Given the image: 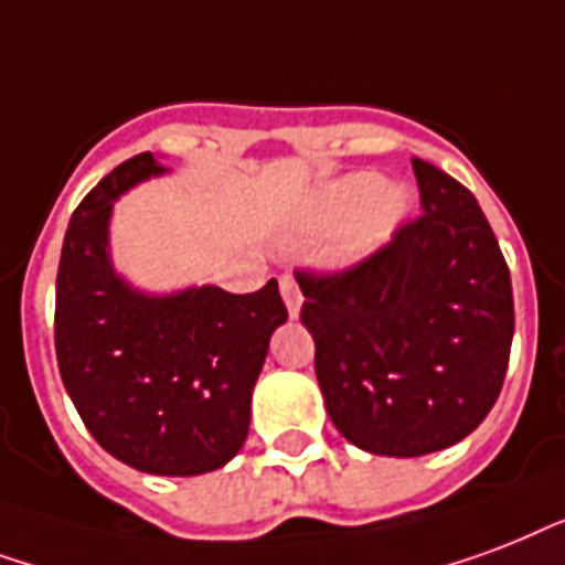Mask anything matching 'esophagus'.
<instances>
[{
	"mask_svg": "<svg viewBox=\"0 0 565 565\" xmlns=\"http://www.w3.org/2000/svg\"><path fill=\"white\" fill-rule=\"evenodd\" d=\"M279 291H282V300H286V309L291 318L300 315V303H303V297H300V288H297V279L291 274H282L279 277Z\"/></svg>",
	"mask_w": 565,
	"mask_h": 565,
	"instance_id": "esophagus-1",
	"label": "esophagus"
}]
</instances>
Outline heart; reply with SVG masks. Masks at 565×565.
<instances>
[{
	"instance_id": "obj_1",
	"label": "heart",
	"mask_w": 565,
	"mask_h": 565,
	"mask_svg": "<svg viewBox=\"0 0 565 565\" xmlns=\"http://www.w3.org/2000/svg\"><path fill=\"white\" fill-rule=\"evenodd\" d=\"M409 212V194L401 188H388L386 179L374 173L342 179L323 191L315 200L312 230L315 233H332L348 223L362 221L335 250L339 262H360L371 250H377L386 242L397 223Z\"/></svg>"
}]
</instances>
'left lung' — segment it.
<instances>
[{
	"instance_id": "8db88e82",
	"label": "left lung",
	"mask_w": 565,
	"mask_h": 565,
	"mask_svg": "<svg viewBox=\"0 0 565 565\" xmlns=\"http://www.w3.org/2000/svg\"><path fill=\"white\" fill-rule=\"evenodd\" d=\"M424 214L351 270L300 274V321L335 430L380 457L466 439L495 406L513 344V286L469 188L413 159Z\"/></svg>"
}]
</instances>
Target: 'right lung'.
<instances>
[{"label": "right lung", "mask_w": 565, "mask_h": 565, "mask_svg": "<svg viewBox=\"0 0 565 565\" xmlns=\"http://www.w3.org/2000/svg\"><path fill=\"white\" fill-rule=\"evenodd\" d=\"M168 173L152 152L115 168L70 217L55 282V353L70 401L111 457L147 475L226 466L250 430V397L288 312L277 279L253 295L191 286L147 295L111 265L115 200Z\"/></svg>", "instance_id": "1"}]
</instances>
